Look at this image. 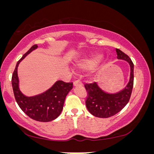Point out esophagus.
<instances>
[{
	"mask_svg": "<svg viewBox=\"0 0 154 154\" xmlns=\"http://www.w3.org/2000/svg\"><path fill=\"white\" fill-rule=\"evenodd\" d=\"M73 85H74V87H76V86H82L83 85V83L79 81H75L73 82Z\"/></svg>",
	"mask_w": 154,
	"mask_h": 154,
	"instance_id": "esophagus-1",
	"label": "esophagus"
}]
</instances>
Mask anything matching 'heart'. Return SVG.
Masks as SVG:
<instances>
[{
	"label": "heart",
	"instance_id": "obj_1",
	"mask_svg": "<svg viewBox=\"0 0 154 154\" xmlns=\"http://www.w3.org/2000/svg\"><path fill=\"white\" fill-rule=\"evenodd\" d=\"M101 59V54L99 53H93L81 59L77 63V66L82 69H90L97 64Z\"/></svg>",
	"mask_w": 154,
	"mask_h": 154
}]
</instances>
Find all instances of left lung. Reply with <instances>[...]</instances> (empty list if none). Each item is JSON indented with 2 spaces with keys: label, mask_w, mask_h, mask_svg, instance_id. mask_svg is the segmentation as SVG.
<instances>
[{
  "label": "left lung",
  "mask_w": 154,
  "mask_h": 154,
  "mask_svg": "<svg viewBox=\"0 0 154 154\" xmlns=\"http://www.w3.org/2000/svg\"><path fill=\"white\" fill-rule=\"evenodd\" d=\"M117 58L128 62L130 66V81L124 89L116 93L102 90L97 83L85 84L88 92L85 104L92 115L98 118H109L121 111L129 102L134 83V64L131 59L121 50L116 49Z\"/></svg>",
  "instance_id": "left-lung-1"
}]
</instances>
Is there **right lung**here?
Instances as JSON below:
<instances>
[{
	"mask_svg": "<svg viewBox=\"0 0 154 154\" xmlns=\"http://www.w3.org/2000/svg\"><path fill=\"white\" fill-rule=\"evenodd\" d=\"M38 48L34 45L25 53L17 63L12 73V85L14 98L20 109L31 119L40 122H49L57 119L63 109L65 98L73 88V83L57 81L50 89L38 95L27 97L19 88L17 68L20 63Z\"/></svg>",
	"mask_w": 154,
	"mask_h": 154,
	"instance_id": "right-lung-1",
	"label": "right lung"
}]
</instances>
